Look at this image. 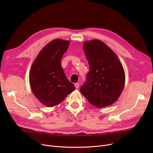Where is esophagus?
<instances>
[{
    "label": "esophagus",
    "mask_w": 153,
    "mask_h": 153,
    "mask_svg": "<svg viewBox=\"0 0 153 153\" xmlns=\"http://www.w3.org/2000/svg\"><path fill=\"white\" fill-rule=\"evenodd\" d=\"M74 85H75V87L76 88V89H78L79 87V84L78 83H76L74 84Z\"/></svg>",
    "instance_id": "1"
}]
</instances>
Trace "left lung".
<instances>
[{
	"instance_id": "8db88e82",
	"label": "left lung",
	"mask_w": 153,
	"mask_h": 153,
	"mask_svg": "<svg viewBox=\"0 0 153 153\" xmlns=\"http://www.w3.org/2000/svg\"><path fill=\"white\" fill-rule=\"evenodd\" d=\"M83 50L89 72L87 82L80 91L94 106H110L118 99L124 88L125 74L122 62L114 51L100 40L85 42Z\"/></svg>"
}]
</instances>
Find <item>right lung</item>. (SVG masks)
<instances>
[{"label": "right lung", "mask_w": 153, "mask_h": 153, "mask_svg": "<svg viewBox=\"0 0 153 153\" xmlns=\"http://www.w3.org/2000/svg\"><path fill=\"white\" fill-rule=\"evenodd\" d=\"M69 44L67 40H53L40 51L31 67L29 81L31 91L46 107L58 105L76 89L61 66V58Z\"/></svg>", "instance_id": "add662e5"}]
</instances>
